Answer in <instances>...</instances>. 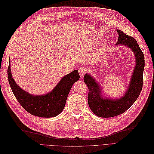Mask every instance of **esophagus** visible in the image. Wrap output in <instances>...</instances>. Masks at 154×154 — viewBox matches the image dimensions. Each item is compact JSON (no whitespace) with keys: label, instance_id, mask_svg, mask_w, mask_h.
Segmentation results:
<instances>
[{"label":"esophagus","instance_id":"1","mask_svg":"<svg viewBox=\"0 0 154 154\" xmlns=\"http://www.w3.org/2000/svg\"><path fill=\"white\" fill-rule=\"evenodd\" d=\"M86 71V68L85 66H80L78 68L79 74V75L81 76H84Z\"/></svg>","mask_w":154,"mask_h":154}]
</instances>
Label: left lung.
I'll use <instances>...</instances> for the list:
<instances>
[{"instance_id":"8db88e82","label":"left lung","mask_w":154,"mask_h":154,"mask_svg":"<svg viewBox=\"0 0 154 154\" xmlns=\"http://www.w3.org/2000/svg\"><path fill=\"white\" fill-rule=\"evenodd\" d=\"M117 45H122L131 49L136 59V66L125 95L120 99L101 97L100 86L90 75L84 76V82L88 88V102L91 110L99 117L109 118L122 114L132 105L140 95L143 86V74L145 66L144 55L137 41L120 30Z\"/></svg>"}]
</instances>
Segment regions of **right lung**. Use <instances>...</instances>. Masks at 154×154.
Here are the masks:
<instances>
[{"label": "right lung", "mask_w": 154, "mask_h": 154, "mask_svg": "<svg viewBox=\"0 0 154 154\" xmlns=\"http://www.w3.org/2000/svg\"><path fill=\"white\" fill-rule=\"evenodd\" d=\"M10 65L9 63L7 75L14 96L27 112L43 118L54 117L62 112L72 85L79 79L78 70H74L64 76L51 92L34 96L21 89L16 84L12 78Z\"/></svg>", "instance_id": "right-lung-1"}]
</instances>
